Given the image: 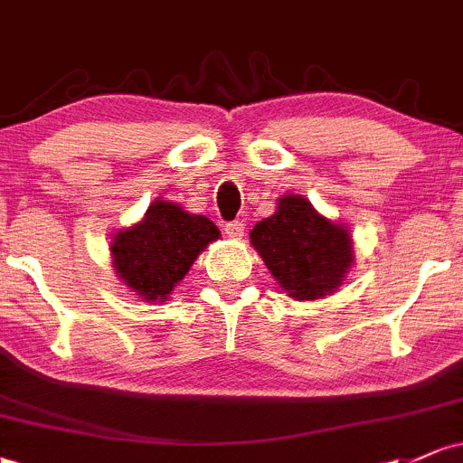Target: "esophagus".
Instances as JSON below:
<instances>
[{
    "label": "esophagus",
    "instance_id": "obj_1",
    "mask_svg": "<svg viewBox=\"0 0 463 463\" xmlns=\"http://www.w3.org/2000/svg\"><path fill=\"white\" fill-rule=\"evenodd\" d=\"M225 233L233 241H241L242 236H245V222L242 221H233V222H227L225 225Z\"/></svg>",
    "mask_w": 463,
    "mask_h": 463
}]
</instances>
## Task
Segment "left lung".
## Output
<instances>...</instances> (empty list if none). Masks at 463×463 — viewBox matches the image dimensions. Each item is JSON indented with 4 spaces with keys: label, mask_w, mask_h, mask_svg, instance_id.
I'll list each match as a JSON object with an SVG mask.
<instances>
[{
    "label": "left lung",
    "mask_w": 463,
    "mask_h": 463,
    "mask_svg": "<svg viewBox=\"0 0 463 463\" xmlns=\"http://www.w3.org/2000/svg\"><path fill=\"white\" fill-rule=\"evenodd\" d=\"M251 247L293 300H320L340 289L355 253L349 227L322 216L302 194H285L276 212L250 232Z\"/></svg>",
    "instance_id": "8db88e82"
}]
</instances>
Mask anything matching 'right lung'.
I'll return each instance as SVG.
<instances>
[{
	"instance_id": "add662e5",
	"label": "right lung",
	"mask_w": 463,
	"mask_h": 463,
	"mask_svg": "<svg viewBox=\"0 0 463 463\" xmlns=\"http://www.w3.org/2000/svg\"><path fill=\"white\" fill-rule=\"evenodd\" d=\"M218 238L221 232L210 218L190 213L178 203L158 196L141 221L112 233L114 273L132 296L163 305L201 251Z\"/></svg>"
}]
</instances>
